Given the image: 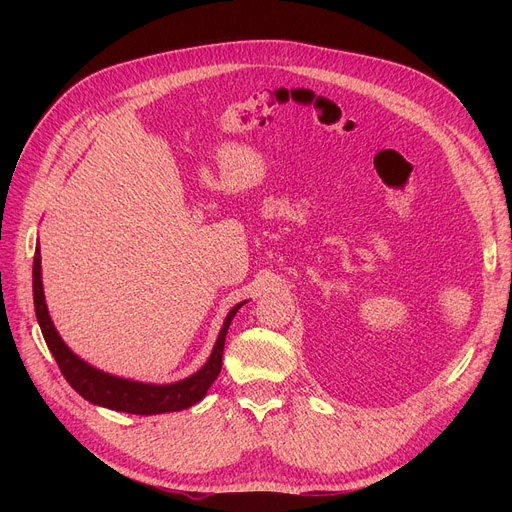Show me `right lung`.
I'll list each match as a JSON object with an SVG mask.
<instances>
[{
  "mask_svg": "<svg viewBox=\"0 0 512 512\" xmlns=\"http://www.w3.org/2000/svg\"><path fill=\"white\" fill-rule=\"evenodd\" d=\"M33 299H35V313H37L39 328L43 332V338L47 342V348L51 351L53 359H56L60 371L64 373L66 382L85 400L93 402V405L120 411V413H132V415H159V413L184 411L188 407L197 405L199 400H203L207 390L215 382V378L220 375L224 342H226V334L232 319L236 311L247 303L242 301L228 311L224 326L218 334V340L213 344V351L207 363L199 371L174 384H145V382H134V380L118 378V375H112V373H105L70 351L68 344L58 334L56 326H53L45 305L39 242L35 249V261H33Z\"/></svg>",
  "mask_w": 512,
  "mask_h": 512,
  "instance_id": "add662e5",
  "label": "right lung"
}]
</instances>
